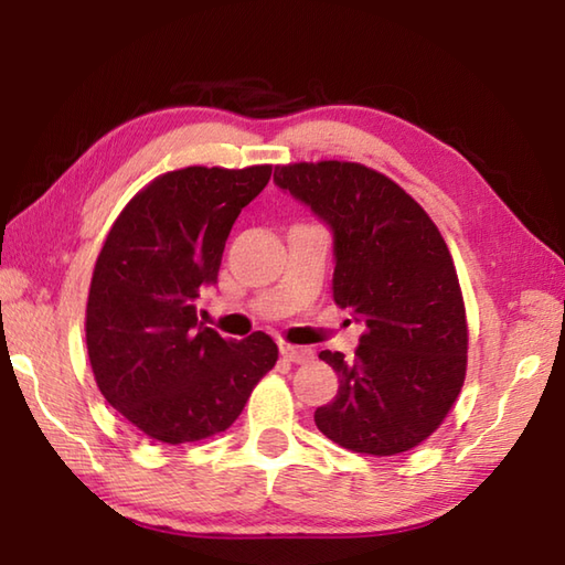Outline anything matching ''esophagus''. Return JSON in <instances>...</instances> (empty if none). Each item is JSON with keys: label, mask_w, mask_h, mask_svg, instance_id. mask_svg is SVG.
Masks as SVG:
<instances>
[{"label": "esophagus", "mask_w": 565, "mask_h": 565, "mask_svg": "<svg viewBox=\"0 0 565 565\" xmlns=\"http://www.w3.org/2000/svg\"><path fill=\"white\" fill-rule=\"evenodd\" d=\"M279 352L286 362H294V364H303L310 356H313V352L306 350V347H294V344H281Z\"/></svg>", "instance_id": "esophagus-1"}]
</instances>
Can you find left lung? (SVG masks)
Returning <instances> with one entry per match:
<instances>
[{
  "mask_svg": "<svg viewBox=\"0 0 565 565\" xmlns=\"http://www.w3.org/2000/svg\"><path fill=\"white\" fill-rule=\"evenodd\" d=\"M274 182L332 227L334 303L366 326L352 359L320 352L340 388L316 411L318 429L356 454L417 447L466 379V308L439 227L393 179L359 162L279 164Z\"/></svg>",
  "mask_w": 565,
  "mask_h": 565,
  "instance_id": "obj_1",
  "label": "left lung"
}]
</instances>
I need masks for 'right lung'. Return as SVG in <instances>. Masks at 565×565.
Masks as SVG:
<instances>
[{"mask_svg": "<svg viewBox=\"0 0 565 565\" xmlns=\"http://www.w3.org/2000/svg\"><path fill=\"white\" fill-rule=\"evenodd\" d=\"M269 177L271 164L160 174L104 239L84 318L89 364L109 405L154 441L225 431L279 359L269 334L225 340L196 313L235 218Z\"/></svg>", "mask_w": 565, "mask_h": 565, "instance_id": "obj_1", "label": "right lung"}]
</instances>
